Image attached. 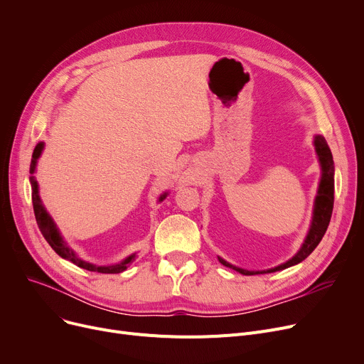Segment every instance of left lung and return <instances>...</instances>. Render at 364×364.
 Here are the masks:
<instances>
[{"label":"left lung","mask_w":364,"mask_h":364,"mask_svg":"<svg viewBox=\"0 0 364 364\" xmlns=\"http://www.w3.org/2000/svg\"><path fill=\"white\" fill-rule=\"evenodd\" d=\"M314 146H316V151L317 156L320 161V166H321V178H320V184H318V190H317V196L314 200V211H313V221L310 225V230L307 237H305L301 250L289 259L274 269H269V270H262V272H250V270H243L239 269V267L227 262L225 259H223L221 257H218L220 262L228 269H233L236 272H239L240 274L245 276H252V274H264V273H274V272H280L288 269V267H292L301 261H304L307 258L314 250L316 246L320 243V240L323 239L324 233L328 230V225L332 217V211H333V193H335V168H333V159H332V153L331 149L324 140V137L321 136H316L314 137Z\"/></svg>","instance_id":"left-lung-1"}]
</instances>
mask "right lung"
Here are the masks:
<instances>
[{
  "mask_svg": "<svg viewBox=\"0 0 364 364\" xmlns=\"http://www.w3.org/2000/svg\"><path fill=\"white\" fill-rule=\"evenodd\" d=\"M43 149H44V143H38L33 149V153H32V159H31V177H29V181H31V186H32V205H33V213H35V218H36V224L38 227H40V230L44 236V239L48 242V245L53 247L54 252L57 255H60L62 258L70 261L72 264L81 267V269L84 270H88V272H95V273H106V274H117V273H122L124 270L128 269V265L136 259V254H132L129 257H127L125 259H122L121 262L118 264H113V265H95V264H91V262H87L84 261L81 257L76 255L73 252V250H70V247L65 243L63 237L60 236L59 233V228L55 227L53 218L50 217V214L46 211V208L41 202V198H40V192H38V183L33 177V172H35V168H36V162H38V158L41 156L43 153ZM166 196L162 195L159 200H162Z\"/></svg>",
  "mask_w": 364,
  "mask_h": 364,
  "instance_id": "right-lung-1",
  "label": "right lung"
}]
</instances>
